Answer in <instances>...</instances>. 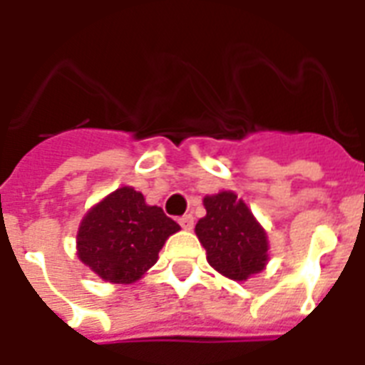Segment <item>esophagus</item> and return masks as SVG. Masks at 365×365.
I'll use <instances>...</instances> for the list:
<instances>
[{"label":"esophagus","mask_w":365,"mask_h":365,"mask_svg":"<svg viewBox=\"0 0 365 365\" xmlns=\"http://www.w3.org/2000/svg\"><path fill=\"white\" fill-rule=\"evenodd\" d=\"M180 226H182L183 230H192V226H195V219H192V215H183L182 219H180Z\"/></svg>","instance_id":"1"}]
</instances>
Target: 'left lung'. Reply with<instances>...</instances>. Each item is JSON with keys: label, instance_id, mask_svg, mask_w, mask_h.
<instances>
[{"label": "left lung", "instance_id": "left-lung-1", "mask_svg": "<svg viewBox=\"0 0 365 365\" xmlns=\"http://www.w3.org/2000/svg\"><path fill=\"white\" fill-rule=\"evenodd\" d=\"M206 217L195 226L211 267L235 282L249 280L269 262L267 232L234 191L204 197Z\"/></svg>", "mask_w": 365, "mask_h": 365}]
</instances>
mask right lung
<instances>
[{"label": "right lung", "mask_w": 365, "mask_h": 365, "mask_svg": "<svg viewBox=\"0 0 365 365\" xmlns=\"http://www.w3.org/2000/svg\"><path fill=\"white\" fill-rule=\"evenodd\" d=\"M180 225L148 206L143 192L118 187L94 204L79 222L78 258L111 284H133L158 262L159 250Z\"/></svg>", "instance_id": "right-lung-1"}]
</instances>
